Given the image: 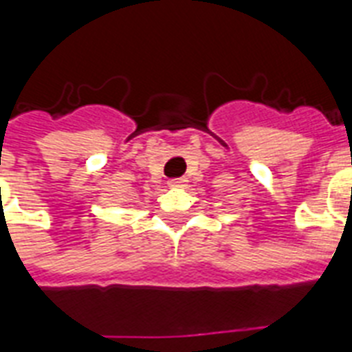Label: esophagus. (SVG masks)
<instances>
[{
	"label": "esophagus",
	"instance_id": "1",
	"mask_svg": "<svg viewBox=\"0 0 352 352\" xmlns=\"http://www.w3.org/2000/svg\"><path fill=\"white\" fill-rule=\"evenodd\" d=\"M184 184H186L184 179H171V181H168V186L170 188H182Z\"/></svg>",
	"mask_w": 352,
	"mask_h": 352
}]
</instances>
